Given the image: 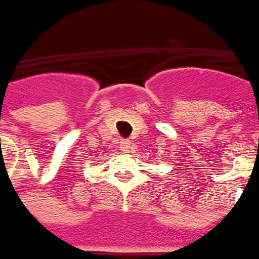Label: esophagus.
<instances>
[{
	"mask_svg": "<svg viewBox=\"0 0 259 259\" xmlns=\"http://www.w3.org/2000/svg\"><path fill=\"white\" fill-rule=\"evenodd\" d=\"M130 147H132V143H130V140H120V150L121 152H129Z\"/></svg>",
	"mask_w": 259,
	"mask_h": 259,
	"instance_id": "esophagus-1",
	"label": "esophagus"
}]
</instances>
